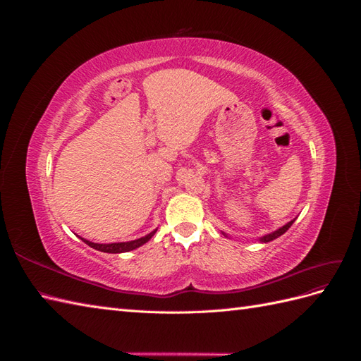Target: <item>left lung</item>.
<instances>
[{
	"instance_id": "left-lung-1",
	"label": "left lung",
	"mask_w": 361,
	"mask_h": 361,
	"mask_svg": "<svg viewBox=\"0 0 361 361\" xmlns=\"http://www.w3.org/2000/svg\"><path fill=\"white\" fill-rule=\"evenodd\" d=\"M293 221H295V220H292V221H289L288 224H285V226H283V227L277 228L276 232H272V233H268V235H265V236H262V238L259 239V241H260V243H265V244H267V243H269V241H274L276 238L281 236L283 233H285V232L288 231V228H289V227L293 224ZM224 235H226V233H224Z\"/></svg>"
}]
</instances>
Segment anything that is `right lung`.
Here are the masks:
<instances>
[{
  "label": "right lung",
  "instance_id": "obj_1",
  "mask_svg": "<svg viewBox=\"0 0 361 361\" xmlns=\"http://www.w3.org/2000/svg\"><path fill=\"white\" fill-rule=\"evenodd\" d=\"M155 232H157V228L154 232H150L149 235H146V236H143V238H138V239H135V241H129V243H113V244H97V243H90V241H87V239H84V238H81L82 241L87 244V245H90L92 248H94V250H99V251H104V253H126V251H130V250H135V248H138V247H141L143 244H146L149 239L155 235Z\"/></svg>",
  "mask_w": 361,
  "mask_h": 361
}]
</instances>
